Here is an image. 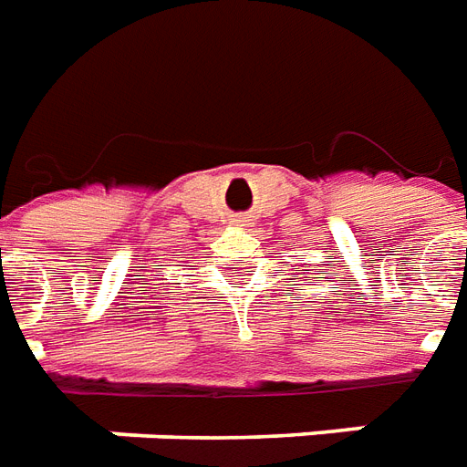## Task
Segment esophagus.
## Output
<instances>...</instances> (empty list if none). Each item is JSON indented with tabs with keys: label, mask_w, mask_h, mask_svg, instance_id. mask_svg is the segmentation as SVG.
Here are the masks:
<instances>
[{
	"label": "esophagus",
	"mask_w": 467,
	"mask_h": 467,
	"mask_svg": "<svg viewBox=\"0 0 467 467\" xmlns=\"http://www.w3.org/2000/svg\"><path fill=\"white\" fill-rule=\"evenodd\" d=\"M234 223H237V224H243V223H247V220H244V217H237V220H234Z\"/></svg>",
	"instance_id": "1"
}]
</instances>
